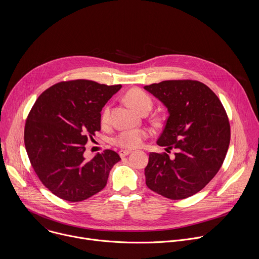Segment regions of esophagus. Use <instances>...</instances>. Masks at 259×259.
<instances>
[{"label": "esophagus", "instance_id": "esophagus-1", "mask_svg": "<svg viewBox=\"0 0 259 259\" xmlns=\"http://www.w3.org/2000/svg\"><path fill=\"white\" fill-rule=\"evenodd\" d=\"M131 153V151H129V150H121L120 152H119V155H120V157H126L127 155H129Z\"/></svg>", "mask_w": 259, "mask_h": 259}]
</instances>
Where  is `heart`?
Returning a JSON list of instances; mask_svg holds the SVG:
<instances>
[{"instance_id": "b5f03b06", "label": "heart", "mask_w": 259, "mask_h": 259, "mask_svg": "<svg viewBox=\"0 0 259 259\" xmlns=\"http://www.w3.org/2000/svg\"><path fill=\"white\" fill-rule=\"evenodd\" d=\"M126 100L136 109L139 113L150 112V109L153 106V100L151 96L139 88H132L127 91L125 95ZM110 108L106 106L101 115L102 123H107L109 120ZM150 135V132L146 129L139 128V129H128L121 131L118 135L114 138V143L124 147V149H134V147L139 146L143 140Z\"/></svg>"}]
</instances>
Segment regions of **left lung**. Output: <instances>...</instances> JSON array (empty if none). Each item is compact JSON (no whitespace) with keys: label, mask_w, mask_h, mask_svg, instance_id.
I'll return each instance as SVG.
<instances>
[{"label":"left lung","mask_w":259,"mask_h":259,"mask_svg":"<svg viewBox=\"0 0 259 259\" xmlns=\"http://www.w3.org/2000/svg\"><path fill=\"white\" fill-rule=\"evenodd\" d=\"M167 107L169 117L157 143L174 149L151 153L144 169L147 188L171 200L189 198L203 190L227 156L231 127L226 109L205 84L170 80L144 86Z\"/></svg>","instance_id":"obj_1"}]
</instances>
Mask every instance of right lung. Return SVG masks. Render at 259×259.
Wrapping results in <instances>:
<instances>
[{"instance_id": "add662e5", "label": "right lung", "mask_w": 259, "mask_h": 259, "mask_svg": "<svg viewBox=\"0 0 259 259\" xmlns=\"http://www.w3.org/2000/svg\"><path fill=\"white\" fill-rule=\"evenodd\" d=\"M122 85L89 80L57 83L34 102L24 127L30 164L44 186L68 202L84 201L104 189L120 156L106 150L86 160L88 139L100 130L101 109Z\"/></svg>"}]
</instances>
